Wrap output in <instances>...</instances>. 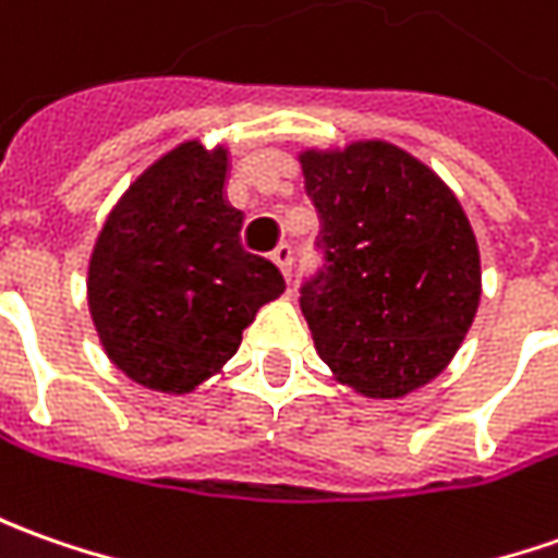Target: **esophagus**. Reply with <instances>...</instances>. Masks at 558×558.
I'll return each instance as SVG.
<instances>
[{
    "label": "esophagus",
    "mask_w": 558,
    "mask_h": 558,
    "mask_svg": "<svg viewBox=\"0 0 558 558\" xmlns=\"http://www.w3.org/2000/svg\"><path fill=\"white\" fill-rule=\"evenodd\" d=\"M271 263L278 265L280 271H283V278L290 280V268H293V247H290V244H280V247L271 253Z\"/></svg>",
    "instance_id": "1"
}]
</instances>
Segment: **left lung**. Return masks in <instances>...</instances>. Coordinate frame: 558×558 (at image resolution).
<instances>
[{
  "label": "left lung",
  "mask_w": 558,
  "mask_h": 558,
  "mask_svg": "<svg viewBox=\"0 0 558 558\" xmlns=\"http://www.w3.org/2000/svg\"><path fill=\"white\" fill-rule=\"evenodd\" d=\"M324 268L302 287L314 348L339 385L400 400L461 348L483 295L480 247L454 192L388 140L299 151Z\"/></svg>",
  "instance_id": "1"
}]
</instances>
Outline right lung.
Segmentation results:
<instances>
[{
    "mask_svg": "<svg viewBox=\"0 0 558 558\" xmlns=\"http://www.w3.org/2000/svg\"><path fill=\"white\" fill-rule=\"evenodd\" d=\"M229 149L185 140L128 185L88 263V311L131 381L192 393L234 357L256 311L287 283L241 244L226 198Z\"/></svg>",
    "mask_w": 558,
    "mask_h": 558,
    "instance_id": "1",
    "label": "right lung"
}]
</instances>
